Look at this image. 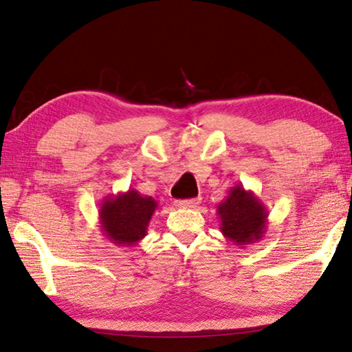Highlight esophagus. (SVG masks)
<instances>
[{
    "label": "esophagus",
    "instance_id": "esophagus-1",
    "mask_svg": "<svg viewBox=\"0 0 352 352\" xmlns=\"http://www.w3.org/2000/svg\"><path fill=\"white\" fill-rule=\"evenodd\" d=\"M178 208H196L199 206V199H185V201H175Z\"/></svg>",
    "mask_w": 352,
    "mask_h": 352
}]
</instances>
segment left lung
Wrapping results in <instances>:
<instances>
[{"mask_svg": "<svg viewBox=\"0 0 352 352\" xmlns=\"http://www.w3.org/2000/svg\"><path fill=\"white\" fill-rule=\"evenodd\" d=\"M219 230L224 237L237 246L259 242L264 237L269 213L261 199L242 185H235L223 202L218 204Z\"/></svg>", "mask_w": 352, "mask_h": 352, "instance_id": "obj_1", "label": "left lung"}]
</instances>
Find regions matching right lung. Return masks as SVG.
Segmentation results:
<instances>
[{"label":"right lung","mask_w":352,"mask_h":352,"mask_svg":"<svg viewBox=\"0 0 352 352\" xmlns=\"http://www.w3.org/2000/svg\"><path fill=\"white\" fill-rule=\"evenodd\" d=\"M158 202L129 188L128 191L109 194L99 207V224L110 243L135 246L146 235L150 219Z\"/></svg>","instance_id":"right-lung-1"}]
</instances>
